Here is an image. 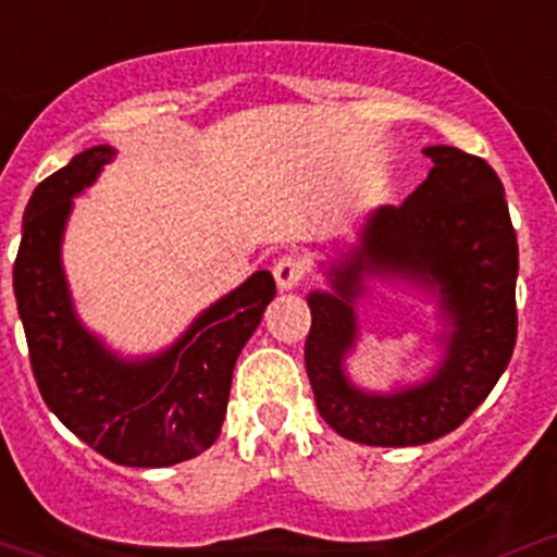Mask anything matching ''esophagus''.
I'll list each match as a JSON object with an SVG mask.
<instances>
[{
	"label": "esophagus",
	"instance_id": "34e87169",
	"mask_svg": "<svg viewBox=\"0 0 557 557\" xmlns=\"http://www.w3.org/2000/svg\"><path fill=\"white\" fill-rule=\"evenodd\" d=\"M272 274H274V283H277L280 290H294L296 285H301L307 269H305V263L299 261V258L283 256V258H277V261H274Z\"/></svg>",
	"mask_w": 557,
	"mask_h": 557
}]
</instances>
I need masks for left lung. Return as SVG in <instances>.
<instances>
[{
  "label": "left lung",
  "instance_id": "8db88e82",
  "mask_svg": "<svg viewBox=\"0 0 557 557\" xmlns=\"http://www.w3.org/2000/svg\"><path fill=\"white\" fill-rule=\"evenodd\" d=\"M434 170L398 207L369 218L363 245L334 269L336 294H312L305 367L318 412L339 436L372 447L425 445L487 398L518 339V234L504 185L480 156L425 148ZM363 271L440 282L456 331L434 381L393 397L352 392L338 363L355 338L351 299Z\"/></svg>",
  "mask_w": 557,
  "mask_h": 557
}]
</instances>
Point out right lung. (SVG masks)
<instances>
[{
    "instance_id": "obj_1",
    "label": "right lung",
    "mask_w": 557,
    "mask_h": 557,
    "mask_svg": "<svg viewBox=\"0 0 557 557\" xmlns=\"http://www.w3.org/2000/svg\"><path fill=\"white\" fill-rule=\"evenodd\" d=\"M110 159L112 150L99 145L37 185L24 212L13 288L50 412L112 463L159 469L218 440L234 363L277 288L272 274L256 272L153 361L123 363L104 352L72 314L59 245L70 199Z\"/></svg>"
}]
</instances>
